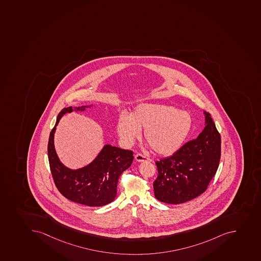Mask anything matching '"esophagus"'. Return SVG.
<instances>
[{
	"instance_id": "obj_1",
	"label": "esophagus",
	"mask_w": 261,
	"mask_h": 261,
	"mask_svg": "<svg viewBox=\"0 0 261 261\" xmlns=\"http://www.w3.org/2000/svg\"><path fill=\"white\" fill-rule=\"evenodd\" d=\"M135 159H136L137 162L151 161V159L146 158V156H143V155L141 153L136 154Z\"/></svg>"
}]
</instances>
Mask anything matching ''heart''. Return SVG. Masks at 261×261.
<instances>
[{
    "label": "heart",
    "mask_w": 261,
    "mask_h": 261,
    "mask_svg": "<svg viewBox=\"0 0 261 261\" xmlns=\"http://www.w3.org/2000/svg\"><path fill=\"white\" fill-rule=\"evenodd\" d=\"M192 117L185 111L168 105L143 103L137 106L132 116L120 115L118 134L122 142L130 146L138 139L140 129L156 153L169 156L178 151L192 128Z\"/></svg>",
    "instance_id": "heart-1"
}]
</instances>
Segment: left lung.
Returning a JSON list of instances; mask_svg holds the SVG:
<instances>
[{"label":"left lung","instance_id":"left-lung-1","mask_svg":"<svg viewBox=\"0 0 261 261\" xmlns=\"http://www.w3.org/2000/svg\"><path fill=\"white\" fill-rule=\"evenodd\" d=\"M221 159V136L209 112L205 127L172 156L156 162L158 177L154 195L168 204H181L206 190L217 173Z\"/></svg>","mask_w":261,"mask_h":261}]
</instances>
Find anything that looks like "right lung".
Segmentation results:
<instances>
[{"mask_svg": "<svg viewBox=\"0 0 261 261\" xmlns=\"http://www.w3.org/2000/svg\"><path fill=\"white\" fill-rule=\"evenodd\" d=\"M88 106L65 108L56 120L49 134L48 158L52 178L64 197L82 205L102 206L112 202L117 194L120 176L132 165L133 151L106 145L95 160L85 168L71 170L59 160L54 146L56 125L61 116L75 110H85Z\"/></svg>", "mask_w": 261, "mask_h": 261, "instance_id": "right-lung-1", "label": "right lung"}]
</instances>
